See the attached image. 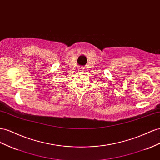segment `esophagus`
<instances>
[{
	"mask_svg": "<svg viewBox=\"0 0 160 160\" xmlns=\"http://www.w3.org/2000/svg\"><path fill=\"white\" fill-rule=\"evenodd\" d=\"M79 71H83V67H79Z\"/></svg>",
	"mask_w": 160,
	"mask_h": 160,
	"instance_id": "obj_1",
	"label": "esophagus"
}]
</instances>
